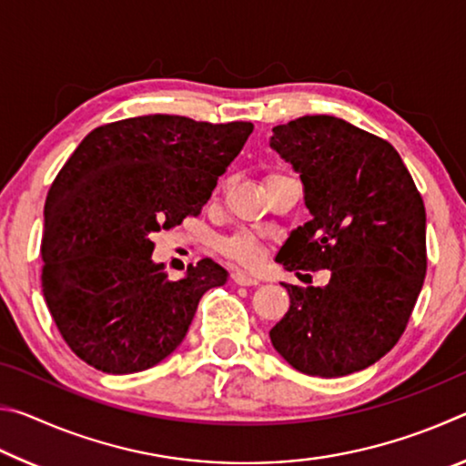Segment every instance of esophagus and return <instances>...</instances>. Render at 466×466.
Segmentation results:
<instances>
[{"mask_svg": "<svg viewBox=\"0 0 466 466\" xmlns=\"http://www.w3.org/2000/svg\"><path fill=\"white\" fill-rule=\"evenodd\" d=\"M232 281L238 283V286H257L258 279L252 278V275L244 273V271H234L232 273Z\"/></svg>", "mask_w": 466, "mask_h": 466, "instance_id": "34e87169", "label": "esophagus"}]
</instances>
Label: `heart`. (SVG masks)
<instances>
[{"instance_id":"obj_1","label":"heart","mask_w":466,"mask_h":466,"mask_svg":"<svg viewBox=\"0 0 466 466\" xmlns=\"http://www.w3.org/2000/svg\"><path fill=\"white\" fill-rule=\"evenodd\" d=\"M226 255H230L236 261L244 265H255L261 258V247H258L255 238H250L247 234H238L234 238L224 242Z\"/></svg>"}]
</instances>
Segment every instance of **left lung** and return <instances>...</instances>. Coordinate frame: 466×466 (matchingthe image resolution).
<instances>
[{
  "instance_id": "8db88e82",
  "label": "left lung",
  "mask_w": 466,
  "mask_h": 466,
  "mask_svg": "<svg viewBox=\"0 0 466 466\" xmlns=\"http://www.w3.org/2000/svg\"><path fill=\"white\" fill-rule=\"evenodd\" d=\"M269 146L299 175L310 211L275 261L330 271L322 288L283 286L289 310L271 343L302 374L360 372L397 345L423 288V199L389 141L337 116L278 125Z\"/></svg>"
}]
</instances>
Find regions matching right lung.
Returning <instances> with one entry per match:
<instances>
[{
	"mask_svg": "<svg viewBox=\"0 0 466 466\" xmlns=\"http://www.w3.org/2000/svg\"><path fill=\"white\" fill-rule=\"evenodd\" d=\"M252 123L146 115L90 131L45 203L43 296L77 358L106 374L160 364L205 291L228 281L203 258L168 279L149 236L201 214Z\"/></svg>",
	"mask_w": 466,
	"mask_h": 466,
	"instance_id": "1",
	"label": "right lung"
}]
</instances>
